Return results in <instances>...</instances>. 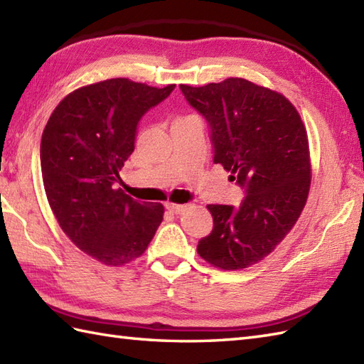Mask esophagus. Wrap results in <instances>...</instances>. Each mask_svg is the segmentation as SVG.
Here are the masks:
<instances>
[{
    "mask_svg": "<svg viewBox=\"0 0 364 364\" xmlns=\"http://www.w3.org/2000/svg\"><path fill=\"white\" fill-rule=\"evenodd\" d=\"M166 208L168 213L172 214H181L184 210H186L188 205H176V203H166Z\"/></svg>",
    "mask_w": 364,
    "mask_h": 364,
    "instance_id": "34e87169",
    "label": "esophagus"
}]
</instances>
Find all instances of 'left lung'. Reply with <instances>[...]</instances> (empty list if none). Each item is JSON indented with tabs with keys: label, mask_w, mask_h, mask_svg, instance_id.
<instances>
[{
	"label": "left lung",
	"mask_w": 364,
	"mask_h": 364,
	"mask_svg": "<svg viewBox=\"0 0 364 364\" xmlns=\"http://www.w3.org/2000/svg\"><path fill=\"white\" fill-rule=\"evenodd\" d=\"M180 89L210 127L214 164L244 191L237 206H206L214 227L197 252L223 270L249 267L283 241L306 203L311 168L305 127L289 100L242 78Z\"/></svg>",
	"instance_id": "8db88e82"
}]
</instances>
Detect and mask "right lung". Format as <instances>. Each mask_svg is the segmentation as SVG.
I'll return each mask as SVG.
<instances>
[{"label":"right lung","instance_id":"add662e5","mask_svg":"<svg viewBox=\"0 0 364 364\" xmlns=\"http://www.w3.org/2000/svg\"><path fill=\"white\" fill-rule=\"evenodd\" d=\"M173 89L127 78L90 84L68 94L43 129L48 203L72 242L103 264L123 266L141 257L161 225L164 206L137 202L115 184L134 151L142 115Z\"/></svg>","mask_w":364,"mask_h":364}]
</instances>
